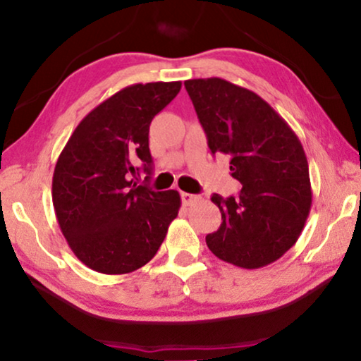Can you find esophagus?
Wrapping results in <instances>:
<instances>
[{"instance_id": "esophagus-1", "label": "esophagus", "mask_w": 361, "mask_h": 361, "mask_svg": "<svg viewBox=\"0 0 361 361\" xmlns=\"http://www.w3.org/2000/svg\"><path fill=\"white\" fill-rule=\"evenodd\" d=\"M180 198H182V203L185 204V207H188V204L195 203L198 197L197 195H192V193H187V192H180Z\"/></svg>"}]
</instances>
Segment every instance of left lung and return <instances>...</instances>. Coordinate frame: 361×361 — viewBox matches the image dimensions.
Wrapping results in <instances>:
<instances>
[{"instance_id":"left-lung-1","label":"left lung","mask_w":361,"mask_h":361,"mask_svg":"<svg viewBox=\"0 0 361 361\" xmlns=\"http://www.w3.org/2000/svg\"><path fill=\"white\" fill-rule=\"evenodd\" d=\"M212 153L231 158L237 197H212L219 229L207 245L223 262L257 269L279 259L300 237L312 208L308 161L289 124L247 88L219 77L184 82Z\"/></svg>"}]
</instances>
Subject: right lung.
Instances as JSON below:
<instances>
[{
  "label": "right lung",
  "mask_w": 361,
  "mask_h": 361,
  "mask_svg": "<svg viewBox=\"0 0 361 361\" xmlns=\"http://www.w3.org/2000/svg\"><path fill=\"white\" fill-rule=\"evenodd\" d=\"M180 82L135 84L90 111L72 132L53 174V207L71 250L103 274L132 273L161 247L180 208L176 190L138 185L149 177V124Z\"/></svg>",
  "instance_id": "1"
}]
</instances>
